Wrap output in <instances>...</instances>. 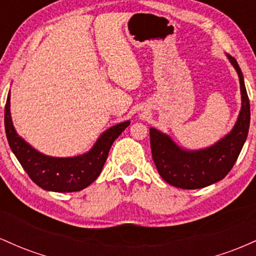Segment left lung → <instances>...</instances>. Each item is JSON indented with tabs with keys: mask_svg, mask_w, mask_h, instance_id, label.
Returning <instances> with one entry per match:
<instances>
[{
	"mask_svg": "<svg viewBox=\"0 0 256 256\" xmlns=\"http://www.w3.org/2000/svg\"><path fill=\"white\" fill-rule=\"evenodd\" d=\"M240 78L242 107L234 128L216 144L200 150L182 149L156 128H150L152 160L158 174L165 182L180 189H200L216 183L226 177L237 161L250 124V104L244 79L236 58L228 54Z\"/></svg>",
	"mask_w": 256,
	"mask_h": 256,
	"instance_id": "left-lung-1",
	"label": "left lung"
}]
</instances>
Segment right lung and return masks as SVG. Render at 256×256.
Here are the masks:
<instances>
[{"label":"right lung","instance_id":"right-lung-1","mask_svg":"<svg viewBox=\"0 0 256 256\" xmlns=\"http://www.w3.org/2000/svg\"><path fill=\"white\" fill-rule=\"evenodd\" d=\"M130 125L120 122L106 130L96 140L91 150L73 158H52L37 152L16 134L10 116V92L4 108L6 136L12 152L28 177L38 186L48 192H80L96 180L108 158L114 140Z\"/></svg>","mask_w":256,"mask_h":256}]
</instances>
